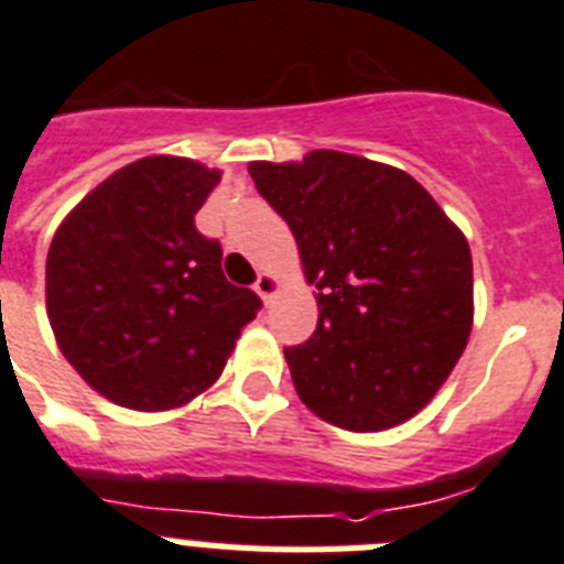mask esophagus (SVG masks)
Masks as SVG:
<instances>
[{
  "label": "esophagus",
  "mask_w": 564,
  "mask_h": 564,
  "mask_svg": "<svg viewBox=\"0 0 564 564\" xmlns=\"http://www.w3.org/2000/svg\"><path fill=\"white\" fill-rule=\"evenodd\" d=\"M253 291L262 296V302H265V305H271L273 293H276V279H273L271 273H259L257 282H253Z\"/></svg>",
  "instance_id": "34e87169"
}]
</instances>
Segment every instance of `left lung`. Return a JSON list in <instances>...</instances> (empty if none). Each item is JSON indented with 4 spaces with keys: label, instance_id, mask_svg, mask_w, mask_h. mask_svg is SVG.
Returning a JSON list of instances; mask_svg holds the SVG:
<instances>
[{
    "label": "left lung",
    "instance_id": "8db88e82",
    "mask_svg": "<svg viewBox=\"0 0 564 564\" xmlns=\"http://www.w3.org/2000/svg\"><path fill=\"white\" fill-rule=\"evenodd\" d=\"M291 226L318 322L285 347L299 398L322 421L381 432L432 401L471 333V251L401 169L316 149L248 166Z\"/></svg>",
    "mask_w": 564,
    "mask_h": 564
}]
</instances>
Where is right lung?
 <instances>
[{
  "label": "right lung",
  "mask_w": 564,
  "mask_h": 564,
  "mask_svg": "<svg viewBox=\"0 0 564 564\" xmlns=\"http://www.w3.org/2000/svg\"><path fill=\"white\" fill-rule=\"evenodd\" d=\"M220 172L143 158L109 174L47 251V316L64 358L109 401L158 412L220 378L262 299L231 285L194 226Z\"/></svg>",
  "instance_id": "right-lung-1"
}]
</instances>
